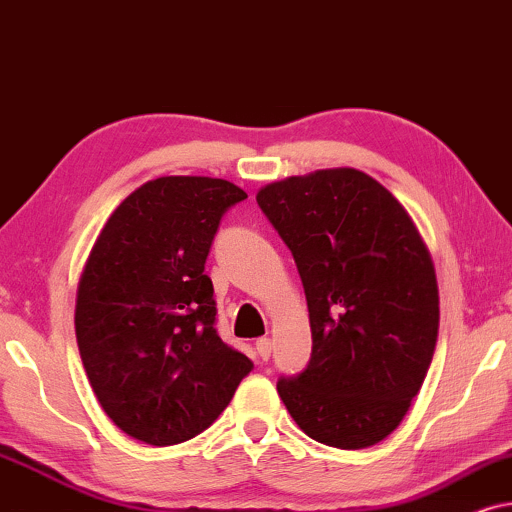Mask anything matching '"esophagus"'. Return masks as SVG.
I'll list each match as a JSON object with an SVG mask.
<instances>
[{"mask_svg": "<svg viewBox=\"0 0 512 512\" xmlns=\"http://www.w3.org/2000/svg\"><path fill=\"white\" fill-rule=\"evenodd\" d=\"M255 349H257V356H260L262 360H269L271 349H274V342H271L269 337H262V339H257Z\"/></svg>", "mask_w": 512, "mask_h": 512, "instance_id": "esophagus-1", "label": "esophagus"}]
</instances>
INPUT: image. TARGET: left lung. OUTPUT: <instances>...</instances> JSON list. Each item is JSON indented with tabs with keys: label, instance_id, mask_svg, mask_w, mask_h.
<instances>
[{
	"label": "left lung",
	"instance_id": "obj_1",
	"mask_svg": "<svg viewBox=\"0 0 512 512\" xmlns=\"http://www.w3.org/2000/svg\"><path fill=\"white\" fill-rule=\"evenodd\" d=\"M257 203L295 257L313 339L306 370L278 379V395L309 438L377 445L405 419L433 360L431 252L398 199L356 168L285 177Z\"/></svg>",
	"mask_w": 512,
	"mask_h": 512
}]
</instances>
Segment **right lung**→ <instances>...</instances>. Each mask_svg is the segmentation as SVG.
<instances>
[{
  "label": "right lung",
  "instance_id": "obj_1",
  "mask_svg": "<svg viewBox=\"0 0 512 512\" xmlns=\"http://www.w3.org/2000/svg\"><path fill=\"white\" fill-rule=\"evenodd\" d=\"M243 199L217 177H156L95 238L74 330L95 398L135 440L166 447L206 431L252 370L217 335L206 276L222 215Z\"/></svg>",
  "mask_w": 512,
  "mask_h": 512
}]
</instances>
